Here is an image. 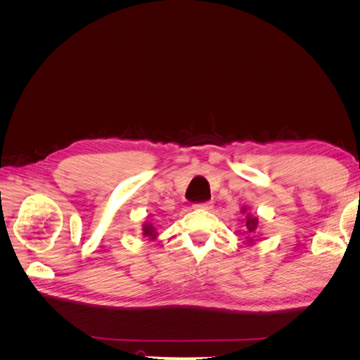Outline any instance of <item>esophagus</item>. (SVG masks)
<instances>
[{"instance_id": "obj_1", "label": "esophagus", "mask_w": 360, "mask_h": 360, "mask_svg": "<svg viewBox=\"0 0 360 360\" xmlns=\"http://www.w3.org/2000/svg\"><path fill=\"white\" fill-rule=\"evenodd\" d=\"M195 209L210 210V209H212V202H200V204H195Z\"/></svg>"}]
</instances>
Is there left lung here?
I'll return each mask as SVG.
<instances>
[{
  "label": "left lung",
  "instance_id": "obj_1",
  "mask_svg": "<svg viewBox=\"0 0 360 360\" xmlns=\"http://www.w3.org/2000/svg\"><path fill=\"white\" fill-rule=\"evenodd\" d=\"M242 212L245 213L246 212V207H243ZM245 222H246V234L249 236H254L257 233V228H258V217L250 214V213H246V217H245ZM248 238V245L252 246L255 243V240L252 237H246Z\"/></svg>",
  "mask_w": 360,
  "mask_h": 360
}]
</instances>
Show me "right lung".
<instances>
[{
    "label": "right lung",
    "mask_w": 360,
    "mask_h": 360,
    "mask_svg": "<svg viewBox=\"0 0 360 360\" xmlns=\"http://www.w3.org/2000/svg\"><path fill=\"white\" fill-rule=\"evenodd\" d=\"M143 236L150 238V240H156L158 233H156V228L153 226V224H151V222H144L143 224Z\"/></svg>",
    "instance_id": "obj_1"
}]
</instances>
